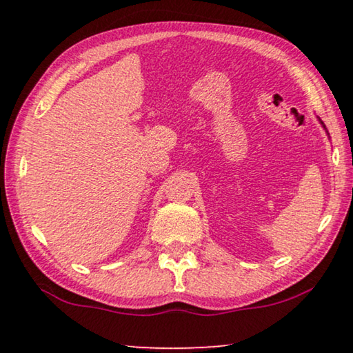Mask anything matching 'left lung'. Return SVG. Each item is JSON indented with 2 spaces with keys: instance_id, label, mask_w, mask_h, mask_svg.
Returning <instances> with one entry per match:
<instances>
[{
  "instance_id": "8db88e82",
  "label": "left lung",
  "mask_w": 353,
  "mask_h": 353,
  "mask_svg": "<svg viewBox=\"0 0 353 353\" xmlns=\"http://www.w3.org/2000/svg\"><path fill=\"white\" fill-rule=\"evenodd\" d=\"M321 123H322V121H321ZM322 126H324V123H322ZM324 128H325V126H324Z\"/></svg>"
}]
</instances>
